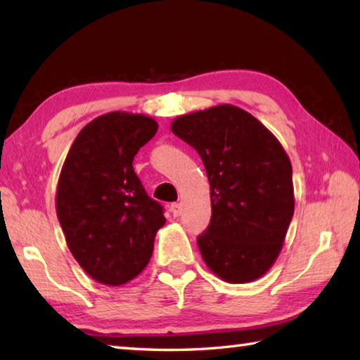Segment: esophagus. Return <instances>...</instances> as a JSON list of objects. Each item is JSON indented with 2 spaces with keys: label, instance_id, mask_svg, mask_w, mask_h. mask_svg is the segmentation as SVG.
I'll return each instance as SVG.
<instances>
[{
  "label": "esophagus",
  "instance_id": "esophagus-1",
  "mask_svg": "<svg viewBox=\"0 0 360 360\" xmlns=\"http://www.w3.org/2000/svg\"><path fill=\"white\" fill-rule=\"evenodd\" d=\"M169 211H172L173 217H178V216L181 214L182 208H181V205H179V203H172V206H169Z\"/></svg>",
  "mask_w": 360,
  "mask_h": 360
}]
</instances>
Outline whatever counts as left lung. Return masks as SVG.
I'll return each mask as SVG.
<instances>
[{
	"mask_svg": "<svg viewBox=\"0 0 360 360\" xmlns=\"http://www.w3.org/2000/svg\"><path fill=\"white\" fill-rule=\"evenodd\" d=\"M172 131L198 152L208 174L211 221L197 238L205 264L227 283L259 279L278 259L294 216L281 143L231 105L181 115Z\"/></svg>",
	"mask_w": 360,
	"mask_h": 360,
	"instance_id": "obj_1",
	"label": "left lung"
}]
</instances>
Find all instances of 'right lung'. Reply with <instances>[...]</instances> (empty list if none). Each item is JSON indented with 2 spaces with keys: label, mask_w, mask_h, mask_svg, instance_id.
I'll return each instance as SVG.
<instances>
[{
  "label": "right lung",
  "mask_w": 360,
  "mask_h": 360,
  "mask_svg": "<svg viewBox=\"0 0 360 360\" xmlns=\"http://www.w3.org/2000/svg\"><path fill=\"white\" fill-rule=\"evenodd\" d=\"M157 129V122L143 114L100 115L79 131L63 163L56 197L58 221L77 264L101 284L136 278L167 221L133 169V158Z\"/></svg>",
  "instance_id": "add662e5"
}]
</instances>
